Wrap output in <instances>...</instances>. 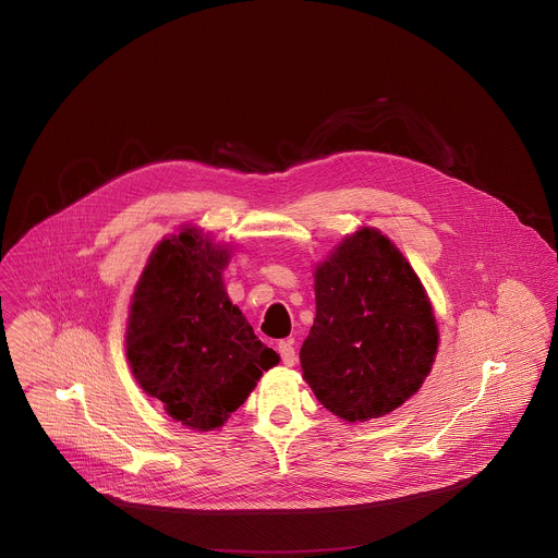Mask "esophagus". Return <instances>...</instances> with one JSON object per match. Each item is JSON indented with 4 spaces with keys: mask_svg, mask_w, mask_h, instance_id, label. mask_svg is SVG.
<instances>
[{
    "mask_svg": "<svg viewBox=\"0 0 558 558\" xmlns=\"http://www.w3.org/2000/svg\"><path fill=\"white\" fill-rule=\"evenodd\" d=\"M278 353L282 357V364L284 366H293L298 362V353H295V347H293V340H282L278 342Z\"/></svg>",
    "mask_w": 558,
    "mask_h": 558,
    "instance_id": "obj_1",
    "label": "esophagus"
}]
</instances>
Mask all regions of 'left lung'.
I'll use <instances>...</instances> for the list:
<instances>
[{
  "label": "left lung",
  "instance_id": "1",
  "mask_svg": "<svg viewBox=\"0 0 558 558\" xmlns=\"http://www.w3.org/2000/svg\"><path fill=\"white\" fill-rule=\"evenodd\" d=\"M317 317L300 351L319 403L347 423H366L418 392L438 353L429 295L377 228L347 234L315 267Z\"/></svg>",
  "mask_w": 558,
  "mask_h": 558
}]
</instances>
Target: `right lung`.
I'll list each match as a JSON object with an SVG mask.
<instances>
[{"mask_svg": "<svg viewBox=\"0 0 558 558\" xmlns=\"http://www.w3.org/2000/svg\"><path fill=\"white\" fill-rule=\"evenodd\" d=\"M232 247L181 226L150 252L126 322V360L140 388L177 423L211 432L250 397L280 355L230 302Z\"/></svg>", "mask_w": 558, "mask_h": 558, "instance_id": "add662e5", "label": "right lung"}]
</instances>
